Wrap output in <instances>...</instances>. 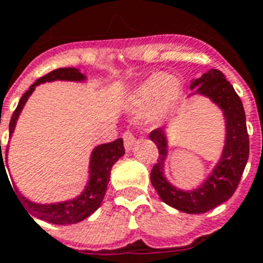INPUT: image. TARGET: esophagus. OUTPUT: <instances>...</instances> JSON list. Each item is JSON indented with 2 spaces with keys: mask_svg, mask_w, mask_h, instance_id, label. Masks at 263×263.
I'll return each mask as SVG.
<instances>
[{
  "mask_svg": "<svg viewBox=\"0 0 263 263\" xmlns=\"http://www.w3.org/2000/svg\"><path fill=\"white\" fill-rule=\"evenodd\" d=\"M123 139H124L125 149H127V151H131L132 147H134L136 143V139H135V135H134V132L125 131L124 134H123Z\"/></svg>",
  "mask_w": 263,
  "mask_h": 263,
  "instance_id": "34e87169",
  "label": "esophagus"
}]
</instances>
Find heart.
I'll return each instance as SVG.
<instances>
[{
  "label": "heart",
  "instance_id": "1",
  "mask_svg": "<svg viewBox=\"0 0 263 263\" xmlns=\"http://www.w3.org/2000/svg\"><path fill=\"white\" fill-rule=\"evenodd\" d=\"M179 95V87L174 79L164 74L149 77L139 85L128 98V104L136 114L151 111V118L160 120L173 108Z\"/></svg>",
  "mask_w": 263,
  "mask_h": 263
}]
</instances>
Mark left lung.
<instances>
[{"label":"left lung","mask_w":263,"mask_h":263,"mask_svg":"<svg viewBox=\"0 0 263 263\" xmlns=\"http://www.w3.org/2000/svg\"><path fill=\"white\" fill-rule=\"evenodd\" d=\"M194 93L207 96L223 111L226 119V144L222 158L211 175L199 189L182 191L170 184L164 178L167 158V139L162 128L149 134L159 149V159L151 171V183L160 199L168 206L187 214H202L230 199L239 184L249 159V135L246 116L239 96L233 85L218 69H210L191 84Z\"/></svg>","instance_id":"obj_1"}]
</instances>
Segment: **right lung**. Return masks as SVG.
Masks as SVG:
<instances>
[{
    "instance_id": "right-lung-1",
    "label": "right lung",
    "mask_w": 263,
    "mask_h": 263,
    "mask_svg": "<svg viewBox=\"0 0 263 263\" xmlns=\"http://www.w3.org/2000/svg\"><path fill=\"white\" fill-rule=\"evenodd\" d=\"M84 79H85V76L80 73L79 69H76V68H59V69H54L49 72V73H46L45 76L40 77L39 80L34 84H32L29 89L23 95V98L20 99L18 105H17V108L13 112L10 124H9L10 135L14 131L15 121L18 119L20 112H21L28 98L32 95V92L39 84L54 80L83 81ZM124 152L125 149L124 144H123V139H116V140L111 143L98 145L93 149V152H92V155H90L89 180H88V184L83 191V194L77 196L76 199L68 200V202L54 203V204H40V203L30 202L29 199H26L25 196L21 195V193H18L17 189H14L15 193H17L15 196H18L17 199L21 200L20 203L24 204V210L26 208V213H30L33 217L39 218V219H43L53 224H72L81 222L83 219L89 217L90 214L98 210L99 206L101 204L103 198L105 195V191H107L108 182H109L112 165L118 162L119 158L124 155ZM1 164L4 165L2 159L0 160V165ZM4 168H5V165H4Z\"/></svg>"
}]
</instances>
